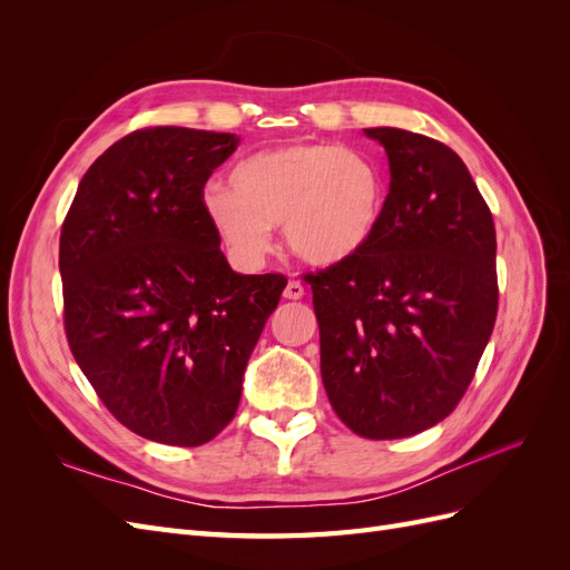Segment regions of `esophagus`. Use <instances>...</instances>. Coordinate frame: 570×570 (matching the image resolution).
Wrapping results in <instances>:
<instances>
[{"label": "esophagus", "instance_id": "1", "mask_svg": "<svg viewBox=\"0 0 570 570\" xmlns=\"http://www.w3.org/2000/svg\"><path fill=\"white\" fill-rule=\"evenodd\" d=\"M285 299H302L304 297V285L299 281H289L283 289Z\"/></svg>", "mask_w": 570, "mask_h": 570}]
</instances>
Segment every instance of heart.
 <instances>
[{
    "mask_svg": "<svg viewBox=\"0 0 570 570\" xmlns=\"http://www.w3.org/2000/svg\"><path fill=\"white\" fill-rule=\"evenodd\" d=\"M230 184L206 185L202 209L243 268L264 266L281 223L302 262H347L371 243L385 209V176L373 157L323 142L256 151L235 166Z\"/></svg>",
    "mask_w": 570,
    "mask_h": 570,
    "instance_id": "1",
    "label": "heart"
}]
</instances>
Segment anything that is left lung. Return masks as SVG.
I'll return each instance as SVG.
<instances>
[{"label":"left lung","mask_w":570,"mask_h":570,"mask_svg":"<svg viewBox=\"0 0 570 570\" xmlns=\"http://www.w3.org/2000/svg\"><path fill=\"white\" fill-rule=\"evenodd\" d=\"M364 135L390 164L381 226L306 281L327 400L356 435L396 440L450 416L473 381L497 318V237L456 151L402 128Z\"/></svg>","instance_id":"left-lung-1"}]
</instances>
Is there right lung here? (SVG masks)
<instances>
[{
	"label": "right lung",
	"instance_id": "1",
	"mask_svg": "<svg viewBox=\"0 0 570 570\" xmlns=\"http://www.w3.org/2000/svg\"><path fill=\"white\" fill-rule=\"evenodd\" d=\"M239 137L147 128L82 176L59 239L66 337L99 400L151 442L199 446L226 428L287 281L235 273L202 209Z\"/></svg>",
	"mask_w": 570,
	"mask_h": 570
}]
</instances>
